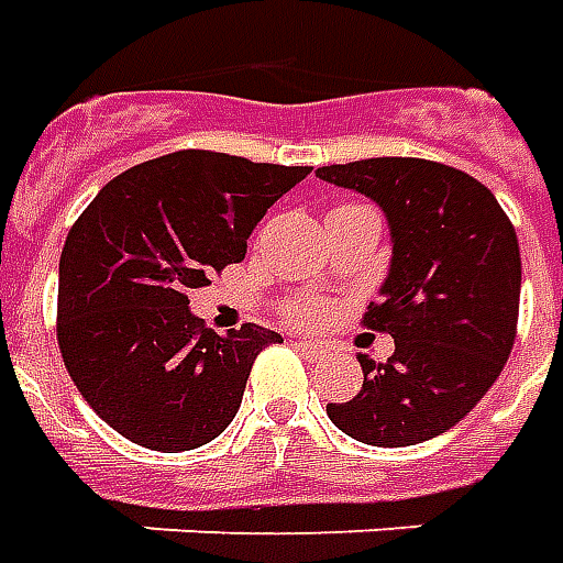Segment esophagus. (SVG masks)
Wrapping results in <instances>:
<instances>
[{
  "mask_svg": "<svg viewBox=\"0 0 563 563\" xmlns=\"http://www.w3.org/2000/svg\"><path fill=\"white\" fill-rule=\"evenodd\" d=\"M297 349H300L309 361H321L327 354V349L321 345V342H314V339H297Z\"/></svg>",
  "mask_w": 563,
  "mask_h": 563,
  "instance_id": "esophagus-1",
  "label": "esophagus"
}]
</instances>
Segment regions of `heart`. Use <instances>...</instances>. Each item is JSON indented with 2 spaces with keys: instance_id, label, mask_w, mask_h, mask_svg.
Segmentation results:
<instances>
[{
  "instance_id": "heart-1",
  "label": "heart",
  "mask_w": 563,
  "mask_h": 563,
  "mask_svg": "<svg viewBox=\"0 0 563 563\" xmlns=\"http://www.w3.org/2000/svg\"><path fill=\"white\" fill-rule=\"evenodd\" d=\"M294 318H297V321H314V318H318V309H314V306H309V302H300V306H294Z\"/></svg>"
}]
</instances>
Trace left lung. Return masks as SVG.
Listing matches in <instances>:
<instances>
[{
	"label": "left lung",
	"mask_w": 563,
	"mask_h": 563,
	"mask_svg": "<svg viewBox=\"0 0 563 563\" xmlns=\"http://www.w3.org/2000/svg\"><path fill=\"white\" fill-rule=\"evenodd\" d=\"M321 181L385 211L390 269L364 324L394 336L376 364L357 354L364 388L327 402L342 433L400 449L433 440L488 394L512 352L521 294L516 227L473 175L416 157L321 166Z\"/></svg>",
	"instance_id": "obj_1"
}]
</instances>
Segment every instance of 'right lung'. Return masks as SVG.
I'll list each match as a JSON object with an SVG mask.
<instances>
[{
	"mask_svg": "<svg viewBox=\"0 0 563 563\" xmlns=\"http://www.w3.org/2000/svg\"><path fill=\"white\" fill-rule=\"evenodd\" d=\"M309 166L175 151L102 187L59 254L57 342L75 388L109 428L154 452H190L236 418L254 357L282 342L245 324L218 336L187 290L239 263L266 209Z\"/></svg>",
	"mask_w": 563,
	"mask_h": 563,
	"instance_id": "1",
	"label": "right lung"
}]
</instances>
